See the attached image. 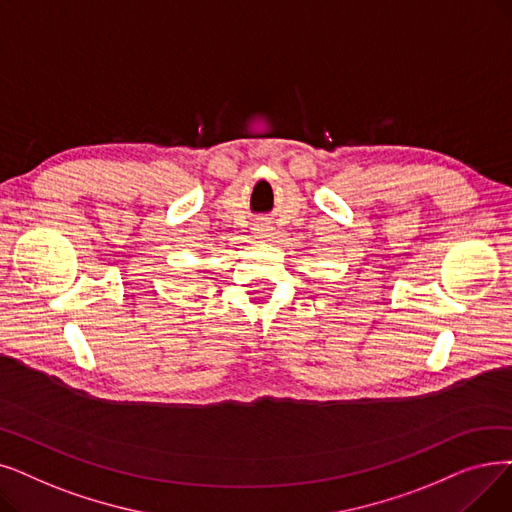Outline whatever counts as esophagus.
<instances>
[{"label": "esophagus", "mask_w": 512, "mask_h": 512, "mask_svg": "<svg viewBox=\"0 0 512 512\" xmlns=\"http://www.w3.org/2000/svg\"><path fill=\"white\" fill-rule=\"evenodd\" d=\"M255 230H257V234H259V236H265V232H268V226H265V224H259Z\"/></svg>", "instance_id": "esophagus-1"}]
</instances>
